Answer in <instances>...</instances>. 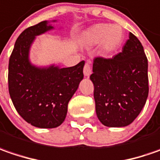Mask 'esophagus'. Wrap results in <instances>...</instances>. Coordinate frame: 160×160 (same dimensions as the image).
I'll return each mask as SVG.
<instances>
[{
    "instance_id": "34e87169",
    "label": "esophagus",
    "mask_w": 160,
    "mask_h": 160,
    "mask_svg": "<svg viewBox=\"0 0 160 160\" xmlns=\"http://www.w3.org/2000/svg\"><path fill=\"white\" fill-rule=\"evenodd\" d=\"M91 72H92V69H91V62L90 61H87L85 63V65H84V68H83L84 75L87 76V77H88L91 74Z\"/></svg>"
}]
</instances>
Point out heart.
I'll use <instances>...</instances> for the list:
<instances>
[{"label":"heart","mask_w":160,"mask_h":160,"mask_svg":"<svg viewBox=\"0 0 160 160\" xmlns=\"http://www.w3.org/2000/svg\"><path fill=\"white\" fill-rule=\"evenodd\" d=\"M85 39L90 45H97L102 42L103 52L109 54L121 46L124 42L125 32L120 25L100 23L91 26L87 31Z\"/></svg>","instance_id":"1"}]
</instances>
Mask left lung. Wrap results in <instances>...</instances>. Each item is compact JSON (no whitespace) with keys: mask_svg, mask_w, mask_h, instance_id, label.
Here are the masks:
<instances>
[{"mask_svg":"<svg viewBox=\"0 0 160 160\" xmlns=\"http://www.w3.org/2000/svg\"><path fill=\"white\" fill-rule=\"evenodd\" d=\"M90 80L102 124L111 128L131 124L149 94L148 59L136 36L130 32L122 51L113 58H95Z\"/></svg>","mask_w":160,"mask_h":160,"instance_id":"1","label":"left lung"}]
</instances>
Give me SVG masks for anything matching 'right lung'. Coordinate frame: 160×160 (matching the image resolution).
<instances>
[{
    "label": "right lung",
    "instance_id": "1",
    "mask_svg": "<svg viewBox=\"0 0 160 160\" xmlns=\"http://www.w3.org/2000/svg\"><path fill=\"white\" fill-rule=\"evenodd\" d=\"M43 21L18 36L8 61V92L17 112L40 128H54L66 117L70 99L83 79L84 61L68 68L31 65L28 52L36 35L51 29Z\"/></svg>",
    "mask_w": 160,
    "mask_h": 160
}]
</instances>
